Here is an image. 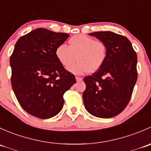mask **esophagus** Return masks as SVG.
<instances>
[{
    "label": "esophagus",
    "instance_id": "1",
    "mask_svg": "<svg viewBox=\"0 0 151 151\" xmlns=\"http://www.w3.org/2000/svg\"><path fill=\"white\" fill-rule=\"evenodd\" d=\"M76 80H77V82H80V81H82V80H83V78H82V77H76Z\"/></svg>",
    "mask_w": 151,
    "mask_h": 151
}]
</instances>
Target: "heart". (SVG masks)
I'll use <instances>...</instances> for the list:
<instances>
[{
  "instance_id": "1",
  "label": "heart",
  "mask_w": 151,
  "mask_h": 151,
  "mask_svg": "<svg viewBox=\"0 0 151 151\" xmlns=\"http://www.w3.org/2000/svg\"><path fill=\"white\" fill-rule=\"evenodd\" d=\"M55 55L63 66H68L75 60L78 61L68 67L71 72L83 74L96 72L102 67L107 56V47L104 42L96 40L85 34L72 36L68 47L62 44L57 47Z\"/></svg>"
}]
</instances>
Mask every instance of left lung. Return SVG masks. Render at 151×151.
Here are the masks:
<instances>
[{"label":"left lung","mask_w":151,"mask_h":151,"mask_svg":"<svg viewBox=\"0 0 151 151\" xmlns=\"http://www.w3.org/2000/svg\"><path fill=\"white\" fill-rule=\"evenodd\" d=\"M90 35L104 42L107 56L99 71L84 78L85 107L98 118H112L122 112L132 98L137 80V55L124 36L111 31Z\"/></svg>","instance_id":"1"}]
</instances>
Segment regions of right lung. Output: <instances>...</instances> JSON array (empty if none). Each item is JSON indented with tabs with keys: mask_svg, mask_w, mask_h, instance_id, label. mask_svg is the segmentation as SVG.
<instances>
[{
	"mask_svg": "<svg viewBox=\"0 0 151 151\" xmlns=\"http://www.w3.org/2000/svg\"><path fill=\"white\" fill-rule=\"evenodd\" d=\"M69 36L38 28L21 36L10 57L12 89L28 113L41 119L57 115L64 104L63 94L76 79L55 55L58 46Z\"/></svg>",
	"mask_w": 151,
	"mask_h": 151,
	"instance_id": "obj_1",
	"label": "right lung"
}]
</instances>
